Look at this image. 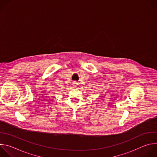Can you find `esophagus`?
Segmentation results:
<instances>
[{"label": "esophagus", "instance_id": "1", "mask_svg": "<svg viewBox=\"0 0 157 157\" xmlns=\"http://www.w3.org/2000/svg\"><path fill=\"white\" fill-rule=\"evenodd\" d=\"M77 82H73V86L74 87H76V86H77Z\"/></svg>", "mask_w": 157, "mask_h": 157}]
</instances>
